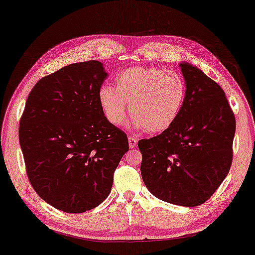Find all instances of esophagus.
I'll use <instances>...</instances> for the list:
<instances>
[{
	"label": "esophagus",
	"instance_id": "obj_1",
	"mask_svg": "<svg viewBox=\"0 0 255 255\" xmlns=\"http://www.w3.org/2000/svg\"><path fill=\"white\" fill-rule=\"evenodd\" d=\"M128 143L130 148H135L136 144H137V138L134 137V136H128Z\"/></svg>",
	"mask_w": 255,
	"mask_h": 255
}]
</instances>
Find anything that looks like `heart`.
<instances>
[{"label":"heart","instance_id":"1","mask_svg":"<svg viewBox=\"0 0 255 255\" xmlns=\"http://www.w3.org/2000/svg\"><path fill=\"white\" fill-rule=\"evenodd\" d=\"M186 92V82L177 71L131 67L118 75L114 88L107 84L100 87L98 99L112 126L121 127L125 124L129 103L135 128L155 134L166 130L177 121Z\"/></svg>","mask_w":255,"mask_h":255}]
</instances>
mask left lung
I'll return each instance as SVG.
<instances>
[{
  "label": "left lung",
  "instance_id": "obj_1",
  "mask_svg": "<svg viewBox=\"0 0 255 255\" xmlns=\"http://www.w3.org/2000/svg\"><path fill=\"white\" fill-rule=\"evenodd\" d=\"M187 92L177 121L162 134L141 139V174L152 195L196 207L220 187L232 163L236 118L225 93L191 63L181 62Z\"/></svg>",
  "mask_w": 255,
  "mask_h": 255
}]
</instances>
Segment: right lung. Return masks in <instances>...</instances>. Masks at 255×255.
Masks as SVG:
<instances>
[{"instance_id":"1","label":"right lung","mask_w":255,"mask_h":255,"mask_svg":"<svg viewBox=\"0 0 255 255\" xmlns=\"http://www.w3.org/2000/svg\"><path fill=\"white\" fill-rule=\"evenodd\" d=\"M106 77L99 61L71 63L41 78L25 103L19 144L28 180L64 213L99 206L129 150L127 135L107 121L99 104Z\"/></svg>"}]
</instances>
